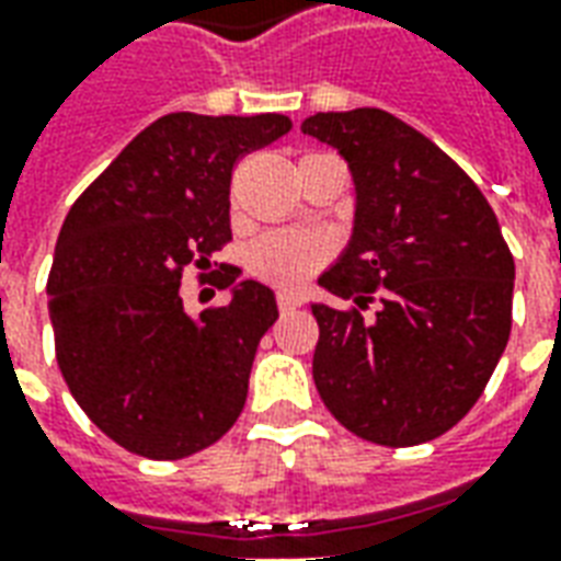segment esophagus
<instances>
[{
  "label": "esophagus",
  "instance_id": "34e87169",
  "mask_svg": "<svg viewBox=\"0 0 561 561\" xmlns=\"http://www.w3.org/2000/svg\"><path fill=\"white\" fill-rule=\"evenodd\" d=\"M276 306H279V312H294L300 306V300L294 294H276Z\"/></svg>",
  "mask_w": 561,
  "mask_h": 561
}]
</instances>
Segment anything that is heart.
Here are the masks:
<instances>
[{
    "mask_svg": "<svg viewBox=\"0 0 561 561\" xmlns=\"http://www.w3.org/2000/svg\"><path fill=\"white\" fill-rule=\"evenodd\" d=\"M330 249L324 240L309 233L270 231L257 237L245 252V267L252 276L270 282L276 288H300L324 261Z\"/></svg>",
    "mask_w": 561,
    "mask_h": 561,
    "instance_id": "heart-1",
    "label": "heart"
}]
</instances>
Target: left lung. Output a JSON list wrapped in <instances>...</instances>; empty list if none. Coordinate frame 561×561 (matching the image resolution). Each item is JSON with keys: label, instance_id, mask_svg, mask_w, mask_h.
<instances>
[{"label": "left lung", "instance_id": "left-lung-1", "mask_svg": "<svg viewBox=\"0 0 561 561\" xmlns=\"http://www.w3.org/2000/svg\"><path fill=\"white\" fill-rule=\"evenodd\" d=\"M300 128L340 149L357 188L352 243L318 279L352 306H312L318 393L366 442H433L469 414L505 352L514 255L481 188L417 128L378 107Z\"/></svg>", "mask_w": 561, "mask_h": 561}]
</instances>
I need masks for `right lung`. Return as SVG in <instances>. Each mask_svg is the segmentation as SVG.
<instances>
[{"mask_svg":"<svg viewBox=\"0 0 561 561\" xmlns=\"http://www.w3.org/2000/svg\"><path fill=\"white\" fill-rule=\"evenodd\" d=\"M288 131L282 114L161 116L68 209L47 276L56 364L87 417L138 457H192L243 412L276 297L219 264L231 304L192 318L180 282L231 243L233 164Z\"/></svg>","mask_w":561,"mask_h":561,"instance_id":"right-lung-1","label":"right lung"}]
</instances>
